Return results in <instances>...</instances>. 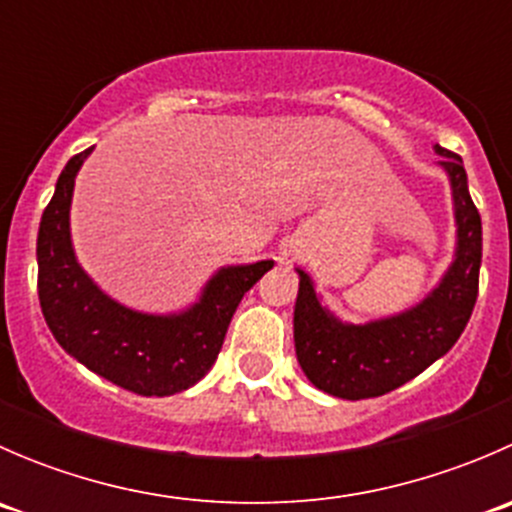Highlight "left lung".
Here are the masks:
<instances>
[{
	"label": "left lung",
	"mask_w": 512,
	"mask_h": 512,
	"mask_svg": "<svg viewBox=\"0 0 512 512\" xmlns=\"http://www.w3.org/2000/svg\"><path fill=\"white\" fill-rule=\"evenodd\" d=\"M438 168L451 185L456 250L448 270L431 292L404 312L369 322H344L314 287L304 270L294 302V352L304 376L319 391L337 399L359 401L389 394L448 354L471 319L478 297V272L483 257V227L468 193L463 160L441 146Z\"/></svg>",
	"instance_id": "obj_1"
}]
</instances>
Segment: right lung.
Segmentation results:
<instances>
[{"instance_id": "add662e5", "label": "right lung", "mask_w": 512, "mask_h": 512, "mask_svg": "<svg viewBox=\"0 0 512 512\" xmlns=\"http://www.w3.org/2000/svg\"><path fill=\"white\" fill-rule=\"evenodd\" d=\"M91 151L66 163L41 215L36 237L41 312L61 349L94 374L138 396L180 394L208 374L237 304L275 262L220 267L198 299L178 312H141L113 299L81 267L71 240L74 183Z\"/></svg>"}]
</instances>
